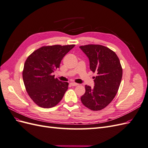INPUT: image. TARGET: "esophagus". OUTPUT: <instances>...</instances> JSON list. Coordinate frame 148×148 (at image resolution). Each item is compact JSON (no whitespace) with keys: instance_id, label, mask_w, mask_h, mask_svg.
Listing matches in <instances>:
<instances>
[{"instance_id":"1","label":"esophagus","mask_w":148,"mask_h":148,"mask_svg":"<svg viewBox=\"0 0 148 148\" xmlns=\"http://www.w3.org/2000/svg\"><path fill=\"white\" fill-rule=\"evenodd\" d=\"M70 84H71V86H78V83H74V82L70 83Z\"/></svg>"}]
</instances>
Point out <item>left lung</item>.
<instances>
[{"label": "left lung", "instance_id": "left-lung-1", "mask_svg": "<svg viewBox=\"0 0 148 148\" xmlns=\"http://www.w3.org/2000/svg\"><path fill=\"white\" fill-rule=\"evenodd\" d=\"M89 61L94 73L95 86L85 85L86 91L81 97L83 104L92 110H100L108 106L117 94L122 78V68L119 57L110 49L101 45L80 46Z\"/></svg>", "mask_w": 148, "mask_h": 148}]
</instances>
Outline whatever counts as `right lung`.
<instances>
[{"label":"right lung","instance_id":"add662e5","mask_svg":"<svg viewBox=\"0 0 148 148\" xmlns=\"http://www.w3.org/2000/svg\"><path fill=\"white\" fill-rule=\"evenodd\" d=\"M75 45L44 46L27 58L23 71L26 91L36 104L43 108L56 106L68 89L69 83L52 75L59 68L61 60Z\"/></svg>","mask_w":148,"mask_h":148}]
</instances>
